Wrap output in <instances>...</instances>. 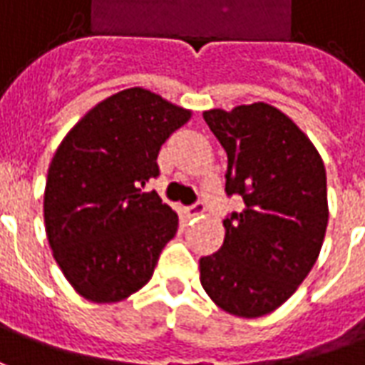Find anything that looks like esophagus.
<instances>
[{"instance_id":"1","label":"esophagus","mask_w":365,"mask_h":365,"mask_svg":"<svg viewBox=\"0 0 365 365\" xmlns=\"http://www.w3.org/2000/svg\"><path fill=\"white\" fill-rule=\"evenodd\" d=\"M203 211H205V203H203V201H195L193 205L185 207V213H187V217H197V215H201Z\"/></svg>"}]
</instances>
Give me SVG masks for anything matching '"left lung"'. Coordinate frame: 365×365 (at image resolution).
I'll return each mask as SVG.
<instances>
[{"instance_id":"left-lung-1","label":"left lung","mask_w":365,"mask_h":365,"mask_svg":"<svg viewBox=\"0 0 365 365\" xmlns=\"http://www.w3.org/2000/svg\"><path fill=\"white\" fill-rule=\"evenodd\" d=\"M227 152V195L245 209L223 221L217 253L200 259L209 298L229 314L259 318L307 279L328 225L324 162L308 136L271 104L203 112Z\"/></svg>"}]
</instances>
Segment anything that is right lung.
I'll list each match as a JSON object with an SVG mask.
<instances>
[{"mask_svg": "<svg viewBox=\"0 0 365 365\" xmlns=\"http://www.w3.org/2000/svg\"><path fill=\"white\" fill-rule=\"evenodd\" d=\"M191 110L146 88H126L86 112L51 160L43 215L53 257L73 289L118 302L152 279L178 231V213L156 191L165 140Z\"/></svg>", "mask_w": 365, "mask_h": 365, "instance_id": "right-lung-1", "label": "right lung"}]
</instances>
